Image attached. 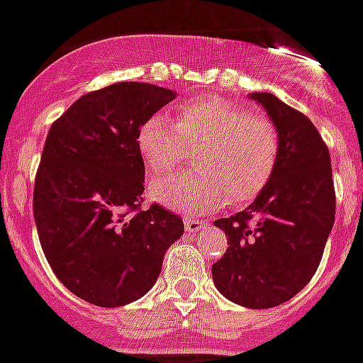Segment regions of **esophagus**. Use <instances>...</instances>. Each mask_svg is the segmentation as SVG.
Masks as SVG:
<instances>
[{
	"label": "esophagus",
	"instance_id": "1",
	"mask_svg": "<svg viewBox=\"0 0 363 363\" xmlns=\"http://www.w3.org/2000/svg\"><path fill=\"white\" fill-rule=\"evenodd\" d=\"M184 224H185V231H189V233H196V231H202V229L207 225L203 220L191 218V216H187V218H185Z\"/></svg>",
	"mask_w": 363,
	"mask_h": 363
}]
</instances>
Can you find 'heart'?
Wrapping results in <instances>:
<instances>
[{"instance_id":"heart-1","label":"heart","mask_w":363,"mask_h":363,"mask_svg":"<svg viewBox=\"0 0 363 363\" xmlns=\"http://www.w3.org/2000/svg\"><path fill=\"white\" fill-rule=\"evenodd\" d=\"M135 141L152 176L174 169L185 147H198L194 165L200 170L157 179L150 187L157 203L179 213L253 200L270 182L281 150L272 121L247 116L238 102L215 95L178 106L176 123L150 116Z\"/></svg>"}]
</instances>
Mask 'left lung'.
<instances>
[{
  "label": "left lung",
  "mask_w": 363,
  "mask_h": 363,
  "mask_svg": "<svg viewBox=\"0 0 363 363\" xmlns=\"http://www.w3.org/2000/svg\"><path fill=\"white\" fill-rule=\"evenodd\" d=\"M247 97L266 110L279 134L277 167L244 211L215 220L228 250L211 268L218 292L246 308H272L292 299L320 266L334 225L333 167L311 119L274 93Z\"/></svg>",
  "instance_id": "left-lung-1"
}]
</instances>
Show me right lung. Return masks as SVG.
<instances>
[{"label":"right lung","mask_w":363,"mask_h":363,"mask_svg":"<svg viewBox=\"0 0 363 363\" xmlns=\"http://www.w3.org/2000/svg\"><path fill=\"white\" fill-rule=\"evenodd\" d=\"M176 95L117 82L86 93L49 130L34 182V222L58 281L91 305L116 308L143 297L184 235L182 216L156 203L139 209L145 163L138 130Z\"/></svg>","instance_id":"add662e5"}]
</instances>
